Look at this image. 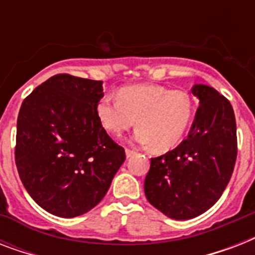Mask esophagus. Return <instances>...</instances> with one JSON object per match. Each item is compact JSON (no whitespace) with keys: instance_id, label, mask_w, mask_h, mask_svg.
<instances>
[{"instance_id":"obj_1","label":"esophagus","mask_w":255,"mask_h":255,"mask_svg":"<svg viewBox=\"0 0 255 255\" xmlns=\"http://www.w3.org/2000/svg\"><path fill=\"white\" fill-rule=\"evenodd\" d=\"M126 155H127V157H132V156L136 155V151L129 149V148H126Z\"/></svg>"}]
</instances>
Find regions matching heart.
Instances as JSON below:
<instances>
[{"label": "heart", "instance_id": "obj_1", "mask_svg": "<svg viewBox=\"0 0 255 255\" xmlns=\"http://www.w3.org/2000/svg\"><path fill=\"white\" fill-rule=\"evenodd\" d=\"M96 114L111 133L120 135L137 123L135 141L152 144L156 151H168L185 135L194 115V102L182 90L157 85L127 86L120 88L118 98L104 95Z\"/></svg>", "mask_w": 255, "mask_h": 255}]
</instances>
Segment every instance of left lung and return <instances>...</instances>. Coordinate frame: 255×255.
I'll list each match as a JSON object with an SVG mask.
<instances>
[{
  "label": "left lung",
  "instance_id": "obj_1",
  "mask_svg": "<svg viewBox=\"0 0 255 255\" xmlns=\"http://www.w3.org/2000/svg\"><path fill=\"white\" fill-rule=\"evenodd\" d=\"M200 99L189 135L165 155L151 159L144 192L151 205L174 220H189L221 197L237 159L232 104L213 87L194 85Z\"/></svg>",
  "mask_w": 255,
  "mask_h": 255
}]
</instances>
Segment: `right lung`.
<instances>
[{
  "label": "right lung",
  "instance_id": "obj_1",
  "mask_svg": "<svg viewBox=\"0 0 255 255\" xmlns=\"http://www.w3.org/2000/svg\"><path fill=\"white\" fill-rule=\"evenodd\" d=\"M103 95L102 81L58 74L22 102L18 174L34 201L54 216L77 217L98 205L126 160L96 114Z\"/></svg>",
  "mask_w": 255,
  "mask_h": 255
}]
</instances>
